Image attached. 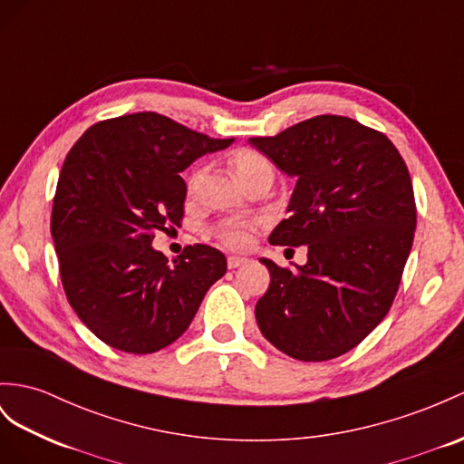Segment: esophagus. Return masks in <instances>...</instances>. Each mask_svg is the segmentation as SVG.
I'll return each instance as SVG.
<instances>
[{
  "instance_id": "34e87169",
  "label": "esophagus",
  "mask_w": 464,
  "mask_h": 464,
  "mask_svg": "<svg viewBox=\"0 0 464 464\" xmlns=\"http://www.w3.org/2000/svg\"><path fill=\"white\" fill-rule=\"evenodd\" d=\"M248 263V258H245V256H229L227 258V266L233 270V268H239V266H243V265H246Z\"/></svg>"
}]
</instances>
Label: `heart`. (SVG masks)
<instances>
[{
  "instance_id": "b5f03b06",
  "label": "heart",
  "mask_w": 464,
  "mask_h": 464,
  "mask_svg": "<svg viewBox=\"0 0 464 464\" xmlns=\"http://www.w3.org/2000/svg\"><path fill=\"white\" fill-rule=\"evenodd\" d=\"M231 170L237 176V180L241 184L248 182L251 178L260 176V174H270L272 176V162L265 157L263 152H258L255 149H239L231 154L229 159ZM201 172L204 169H196L189 176V188H194L199 180ZM253 233H255V225L251 221L245 219H229L223 221L216 227V237L218 239L229 248H245L248 243L253 241Z\"/></svg>"
}]
</instances>
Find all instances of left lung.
<instances>
[{
	"mask_svg": "<svg viewBox=\"0 0 464 464\" xmlns=\"http://www.w3.org/2000/svg\"><path fill=\"white\" fill-rule=\"evenodd\" d=\"M248 142L298 178L272 245H307V263L260 258L270 286L256 302L263 335L292 359L345 354L386 317L415 233L408 166L392 140L343 115H317Z\"/></svg>",
	"mask_w": 464,
	"mask_h": 464,
	"instance_id": "8db88e82",
	"label": "left lung"
}]
</instances>
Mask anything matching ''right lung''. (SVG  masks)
I'll list each match as a JSON object with an SVG mask.
<instances>
[{
	"label": "right lung",
	"mask_w": 464,
	"mask_h": 464,
	"mask_svg": "<svg viewBox=\"0 0 464 464\" xmlns=\"http://www.w3.org/2000/svg\"><path fill=\"white\" fill-rule=\"evenodd\" d=\"M231 142L140 111L92 125L66 154L51 216L58 266L68 304L110 347H169L227 272L213 246L189 245L169 263L150 243L157 231L180 227V172Z\"/></svg>",
	"instance_id": "right-lung-1"
}]
</instances>
